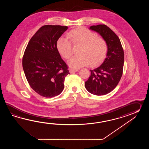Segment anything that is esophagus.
<instances>
[{"mask_svg":"<svg viewBox=\"0 0 149 149\" xmlns=\"http://www.w3.org/2000/svg\"><path fill=\"white\" fill-rule=\"evenodd\" d=\"M78 71V69H70L69 70V72L70 73H72L75 72H77Z\"/></svg>","mask_w":149,"mask_h":149,"instance_id":"34e87169","label":"esophagus"}]
</instances>
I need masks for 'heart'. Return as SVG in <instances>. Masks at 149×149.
<instances>
[{"label": "heart", "instance_id": "obj_1", "mask_svg": "<svg viewBox=\"0 0 149 149\" xmlns=\"http://www.w3.org/2000/svg\"><path fill=\"white\" fill-rule=\"evenodd\" d=\"M68 38L62 37L57 41V50L65 58H69L72 54V45H80V55L71 57L68 61L70 67L78 69L91 63L95 65L104 59L108 53V44L103 38L98 37L97 34L90 30L79 28L70 31Z\"/></svg>", "mask_w": 149, "mask_h": 149}]
</instances>
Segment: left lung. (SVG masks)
<instances>
[{"label": "left lung", "instance_id": "8db88e82", "mask_svg": "<svg viewBox=\"0 0 149 149\" xmlns=\"http://www.w3.org/2000/svg\"><path fill=\"white\" fill-rule=\"evenodd\" d=\"M89 29L101 36L108 44V51L101 65L91 70V76L85 82L86 89L94 95H105L115 88L121 78L124 50L119 38L107 25H92Z\"/></svg>", "mask_w": 149, "mask_h": 149}]
</instances>
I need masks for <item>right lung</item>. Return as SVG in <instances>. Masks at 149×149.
Segmentation results:
<instances>
[{
	"label": "right lung",
	"instance_id": "right-lung-1",
	"mask_svg": "<svg viewBox=\"0 0 149 149\" xmlns=\"http://www.w3.org/2000/svg\"><path fill=\"white\" fill-rule=\"evenodd\" d=\"M68 27L41 26L31 38L22 59L23 69L32 89L39 95L51 98L63 90L68 68L61 57L56 43Z\"/></svg>",
	"mask_w": 149,
	"mask_h": 149
}]
</instances>
